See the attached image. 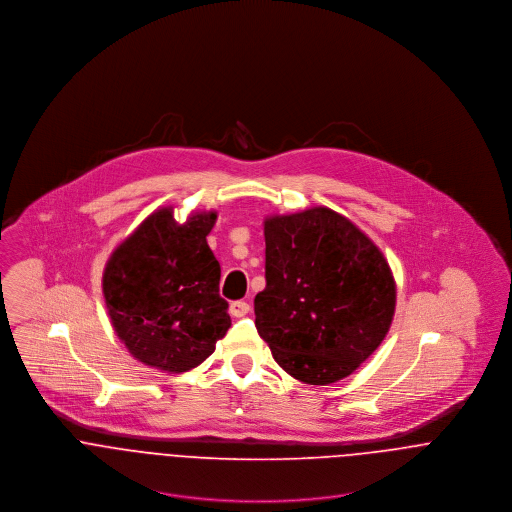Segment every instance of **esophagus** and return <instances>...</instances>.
<instances>
[{
    "label": "esophagus",
    "instance_id": "obj_1",
    "mask_svg": "<svg viewBox=\"0 0 512 512\" xmlns=\"http://www.w3.org/2000/svg\"><path fill=\"white\" fill-rule=\"evenodd\" d=\"M248 311H250V305L242 299L230 303V315H234V317H244Z\"/></svg>",
    "mask_w": 512,
    "mask_h": 512
}]
</instances>
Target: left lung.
I'll return each instance as SVG.
<instances>
[{
	"mask_svg": "<svg viewBox=\"0 0 512 512\" xmlns=\"http://www.w3.org/2000/svg\"><path fill=\"white\" fill-rule=\"evenodd\" d=\"M266 288L256 329L272 357L305 384H331L386 337L396 286L388 262L351 220L315 207L264 222Z\"/></svg>",
	"mask_w": 512,
	"mask_h": 512,
	"instance_id": "left-lung-1",
	"label": "left lung"
}]
</instances>
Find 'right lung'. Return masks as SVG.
Here are the masks:
<instances>
[{"instance_id": "1", "label": "right lung", "mask_w": 512, "mask_h": 512, "mask_svg": "<svg viewBox=\"0 0 512 512\" xmlns=\"http://www.w3.org/2000/svg\"><path fill=\"white\" fill-rule=\"evenodd\" d=\"M217 213L171 209L149 215L110 256L102 290L116 335L147 366L185 372L201 365L230 327L220 264L207 244Z\"/></svg>"}]
</instances>
